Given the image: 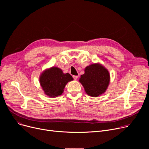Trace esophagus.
<instances>
[{
    "label": "esophagus",
    "instance_id": "1",
    "mask_svg": "<svg viewBox=\"0 0 149 149\" xmlns=\"http://www.w3.org/2000/svg\"><path fill=\"white\" fill-rule=\"evenodd\" d=\"M78 77H78L77 75H74L73 76V78L74 79V80H77L78 79Z\"/></svg>",
    "mask_w": 149,
    "mask_h": 149
}]
</instances>
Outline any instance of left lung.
<instances>
[{
    "label": "left lung",
    "mask_w": 149,
    "mask_h": 149,
    "mask_svg": "<svg viewBox=\"0 0 149 149\" xmlns=\"http://www.w3.org/2000/svg\"><path fill=\"white\" fill-rule=\"evenodd\" d=\"M110 80L108 70L99 63H96L85 68L84 74L80 76L79 81L88 95L97 97L106 91Z\"/></svg>",
    "instance_id": "obj_1"
}]
</instances>
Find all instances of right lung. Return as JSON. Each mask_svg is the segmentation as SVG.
<instances>
[{
	"instance_id": "obj_1",
	"label": "right lung",
	"mask_w": 149,
	"mask_h": 149,
	"mask_svg": "<svg viewBox=\"0 0 149 149\" xmlns=\"http://www.w3.org/2000/svg\"><path fill=\"white\" fill-rule=\"evenodd\" d=\"M73 80L69 73L64 74L59 68L53 66L43 71L39 78V82L45 94L55 98L61 95L66 84Z\"/></svg>"
}]
</instances>
